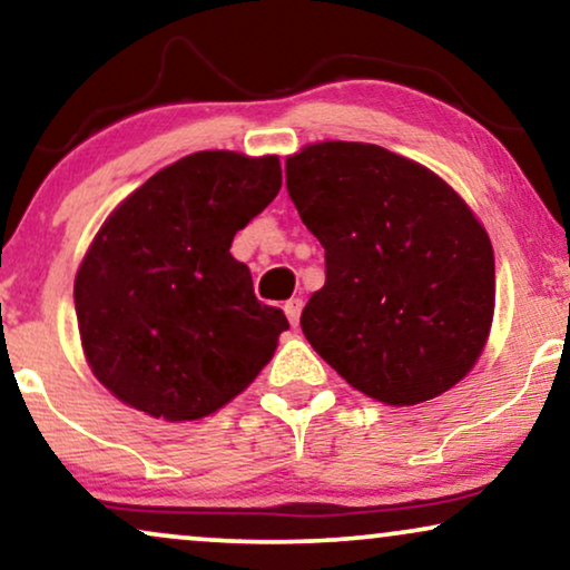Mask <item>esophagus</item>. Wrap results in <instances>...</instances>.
Returning <instances> with one entry per match:
<instances>
[{"label": "esophagus", "mask_w": 570, "mask_h": 570, "mask_svg": "<svg viewBox=\"0 0 570 570\" xmlns=\"http://www.w3.org/2000/svg\"><path fill=\"white\" fill-rule=\"evenodd\" d=\"M302 305H305V302H302L299 297H294V299H289V302H286V305H284V313H286V317H289V323L294 325V328H297V325H299Z\"/></svg>", "instance_id": "obj_1"}]
</instances>
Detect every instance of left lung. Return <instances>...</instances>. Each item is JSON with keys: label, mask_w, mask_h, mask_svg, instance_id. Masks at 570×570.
Instances as JSON below:
<instances>
[{"label": "left lung", "mask_w": 570, "mask_h": 570, "mask_svg": "<svg viewBox=\"0 0 570 570\" xmlns=\"http://www.w3.org/2000/svg\"><path fill=\"white\" fill-rule=\"evenodd\" d=\"M286 189L325 249L302 331L352 389L412 406L480 360L495 309L488 232L438 174L370 142L286 158Z\"/></svg>", "instance_id": "left-lung-1"}]
</instances>
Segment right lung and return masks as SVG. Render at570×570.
I'll return each instance as SVG.
<instances>
[{"label": "right lung", "instance_id": "obj_1", "mask_svg": "<svg viewBox=\"0 0 570 570\" xmlns=\"http://www.w3.org/2000/svg\"><path fill=\"white\" fill-rule=\"evenodd\" d=\"M278 189L276 156L200 150L106 218L75 276V313L90 370L119 401L200 420L268 364L289 321L257 302L229 247Z\"/></svg>", "mask_w": 570, "mask_h": 570}]
</instances>
